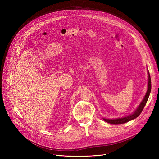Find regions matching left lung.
Instances as JSON below:
<instances>
[{
  "instance_id": "1",
  "label": "left lung",
  "mask_w": 159,
  "mask_h": 159,
  "mask_svg": "<svg viewBox=\"0 0 159 159\" xmlns=\"http://www.w3.org/2000/svg\"><path fill=\"white\" fill-rule=\"evenodd\" d=\"M147 72H148V86H147V93L145 95V97H144L143 99L142 100V102H141L140 104H139L138 107L135 110H134V112H133L131 114H129V115H126V116L123 117H119V118H116V119L103 118L105 122L111 123V124H115V125L123 124V123H125L128 121H131V120H133L139 116V115L141 113L143 109H144V107L145 106V105L147 102V100L149 97V95H150V93H151V76H150V74H149L148 70H147Z\"/></svg>"
}]
</instances>
